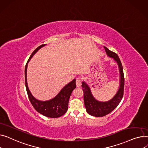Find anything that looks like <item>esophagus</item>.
I'll list each match as a JSON object with an SVG mask.
<instances>
[{"mask_svg": "<svg viewBox=\"0 0 148 148\" xmlns=\"http://www.w3.org/2000/svg\"><path fill=\"white\" fill-rule=\"evenodd\" d=\"M76 84L77 87H79V86L81 85V80L79 79V78H77L76 81Z\"/></svg>", "mask_w": 148, "mask_h": 148, "instance_id": "esophagus-1", "label": "esophagus"}]
</instances>
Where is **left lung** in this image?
<instances>
[{
	"label": "left lung",
	"mask_w": 148,
	"mask_h": 148,
	"mask_svg": "<svg viewBox=\"0 0 148 148\" xmlns=\"http://www.w3.org/2000/svg\"><path fill=\"white\" fill-rule=\"evenodd\" d=\"M108 57L112 58L117 63L119 72V86L116 94L107 101H100L95 99L91 93L89 85L85 82H82L84 91V100L86 110L88 114L95 117L105 116L114 110L122 100L124 88V76L123 68L118 55L104 47Z\"/></svg>",
	"instance_id": "obj_1"
}]
</instances>
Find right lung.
Listing matches in <instances>:
<instances>
[{
    "label": "right lung",
    "instance_id": "1",
    "mask_svg": "<svg viewBox=\"0 0 148 148\" xmlns=\"http://www.w3.org/2000/svg\"><path fill=\"white\" fill-rule=\"evenodd\" d=\"M47 44H43L38 47L31 54L28 62L25 67V88L29 96L30 101L33 108L39 114L48 118H56L62 116L67 112L68 109V104L69 98L73 90L76 88V79H74L71 82L66 85L60 90L58 94L54 98L47 101H40L34 98L29 90L27 81V64L32 57L35 54L38 50L45 46Z\"/></svg>",
    "mask_w": 148,
    "mask_h": 148
}]
</instances>
